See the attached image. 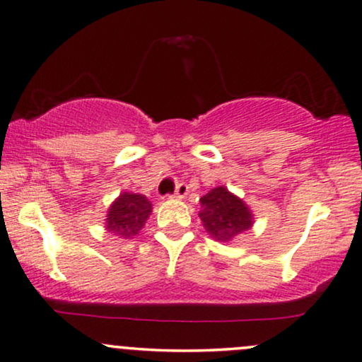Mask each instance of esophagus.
I'll return each mask as SVG.
<instances>
[{"instance_id":"34e87169","label":"esophagus","mask_w":362,"mask_h":362,"mask_svg":"<svg viewBox=\"0 0 362 362\" xmlns=\"http://www.w3.org/2000/svg\"><path fill=\"white\" fill-rule=\"evenodd\" d=\"M187 194H189V187H187L185 184H178L175 189V194H173L172 197L173 199H184Z\"/></svg>"}]
</instances>
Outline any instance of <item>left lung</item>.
Wrapping results in <instances>:
<instances>
[{"mask_svg": "<svg viewBox=\"0 0 362 362\" xmlns=\"http://www.w3.org/2000/svg\"><path fill=\"white\" fill-rule=\"evenodd\" d=\"M199 217L205 232L214 240L228 244L245 234L254 226V214L240 197L232 194L227 187H215L200 199Z\"/></svg>", "mask_w": 362, "mask_h": 362, "instance_id": "obj_1", "label": "left lung"}]
</instances>
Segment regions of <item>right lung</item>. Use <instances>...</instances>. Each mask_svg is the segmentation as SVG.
Masks as SVG:
<instances>
[{
    "label": "right lung",
    "instance_id": "obj_1",
    "mask_svg": "<svg viewBox=\"0 0 362 362\" xmlns=\"http://www.w3.org/2000/svg\"><path fill=\"white\" fill-rule=\"evenodd\" d=\"M152 202L145 195L122 192L110 204L105 228L108 234L120 239H132L144 228L147 218L152 215Z\"/></svg>",
    "mask_w": 362,
    "mask_h": 362
}]
</instances>
